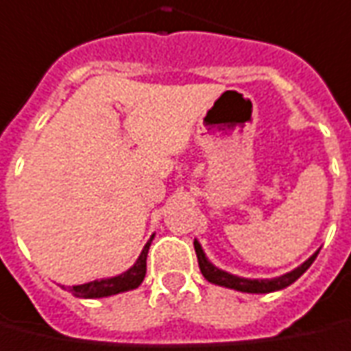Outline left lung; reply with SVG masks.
Instances as JSON below:
<instances>
[{
    "label": "left lung",
    "mask_w": 351,
    "mask_h": 351,
    "mask_svg": "<svg viewBox=\"0 0 351 351\" xmlns=\"http://www.w3.org/2000/svg\"><path fill=\"white\" fill-rule=\"evenodd\" d=\"M193 249H195V254H197V262H199V269L203 274V278L207 279L209 283H215V285L226 287V289H234V291H239V293H252V295H266V293H274V291H281L285 287L293 285L296 279L302 276L306 269L312 266V262L315 261L317 252L315 251L306 262H302L298 268L287 271L279 278L271 279H251V278H239V276H234L226 269H220L218 266H215L213 262L207 258V254L203 251V247L197 239H193Z\"/></svg>",
    "instance_id": "8db88e82"
}]
</instances>
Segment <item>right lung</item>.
Masks as SVG:
<instances>
[{
  "instance_id": "1",
  "label": "right lung",
  "mask_w": 351,
  "mask_h": 351,
  "mask_svg": "<svg viewBox=\"0 0 351 351\" xmlns=\"http://www.w3.org/2000/svg\"><path fill=\"white\" fill-rule=\"evenodd\" d=\"M152 239H154V235L148 239V243L144 245L141 256L136 258V262L127 271L119 274V276H114V278L95 279V281L83 283V285H73L70 287V293L73 296H77V298H104V296L119 295V293H125V291L136 289L144 281V276H146V256H148Z\"/></svg>"
}]
</instances>
